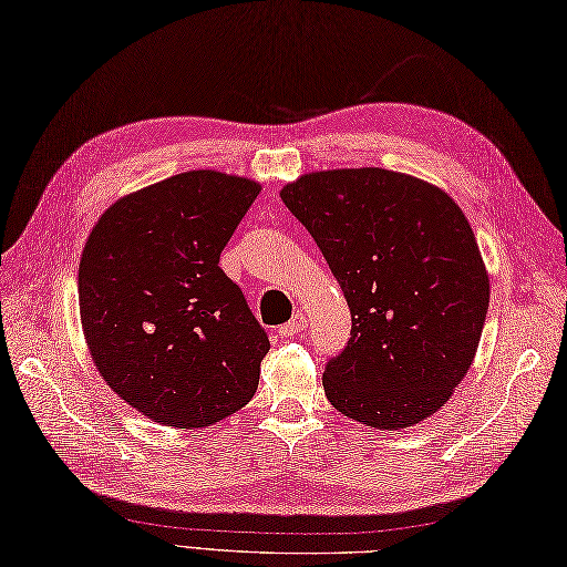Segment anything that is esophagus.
Returning <instances> with one entry per match:
<instances>
[{
	"mask_svg": "<svg viewBox=\"0 0 567 567\" xmlns=\"http://www.w3.org/2000/svg\"><path fill=\"white\" fill-rule=\"evenodd\" d=\"M306 327H308V317L302 315V312H298L291 322H286V324L279 327V337H296Z\"/></svg>",
	"mask_w": 567,
	"mask_h": 567,
	"instance_id": "esophagus-1",
	"label": "esophagus"
}]
</instances>
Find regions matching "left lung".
I'll return each instance as SVG.
<instances>
[{"label":"left lung","mask_w":567,"mask_h":567,"mask_svg":"<svg viewBox=\"0 0 567 567\" xmlns=\"http://www.w3.org/2000/svg\"><path fill=\"white\" fill-rule=\"evenodd\" d=\"M281 199L351 308V339L322 378L331 406L378 431L433 416L474 361L491 296L460 206L382 168L302 175Z\"/></svg>","instance_id":"left-lung-1"}]
</instances>
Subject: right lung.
Masks as SVG:
<instances>
[{"label": "right lung", "instance_id": "right-lung-1", "mask_svg": "<svg viewBox=\"0 0 567 567\" xmlns=\"http://www.w3.org/2000/svg\"><path fill=\"white\" fill-rule=\"evenodd\" d=\"M259 189L173 175L115 202L86 240L79 310L93 363L156 423L206 427L255 396L269 337L218 259Z\"/></svg>", "mask_w": 567, "mask_h": 567}]
</instances>
